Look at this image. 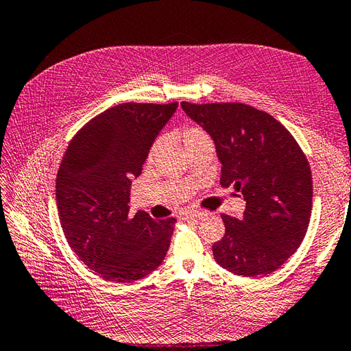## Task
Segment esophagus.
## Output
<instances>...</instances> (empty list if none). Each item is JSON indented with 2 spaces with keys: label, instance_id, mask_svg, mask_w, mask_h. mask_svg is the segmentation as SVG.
<instances>
[{
  "label": "esophagus",
  "instance_id": "34e87169",
  "mask_svg": "<svg viewBox=\"0 0 351 351\" xmlns=\"http://www.w3.org/2000/svg\"><path fill=\"white\" fill-rule=\"evenodd\" d=\"M206 213L204 211H187L185 213V217H196V219H202L205 217Z\"/></svg>",
  "mask_w": 351,
  "mask_h": 351
}]
</instances>
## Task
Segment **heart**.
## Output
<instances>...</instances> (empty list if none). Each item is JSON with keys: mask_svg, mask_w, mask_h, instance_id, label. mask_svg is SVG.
<instances>
[{"mask_svg": "<svg viewBox=\"0 0 351 351\" xmlns=\"http://www.w3.org/2000/svg\"><path fill=\"white\" fill-rule=\"evenodd\" d=\"M202 141H211L210 136H208L206 131H204L202 128H199V126H185L184 131H182V143L185 147H190V146H195L202 143ZM162 145V138H158L152 145L151 149V155H155L156 152L160 151V147Z\"/></svg>", "mask_w": 351, "mask_h": 351, "instance_id": "obj_1", "label": "heart"}]
</instances>
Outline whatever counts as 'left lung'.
I'll use <instances>...</instances> for the list:
<instances>
[{"label":"left lung","instance_id":"8db88e82","mask_svg":"<svg viewBox=\"0 0 351 351\" xmlns=\"http://www.w3.org/2000/svg\"><path fill=\"white\" fill-rule=\"evenodd\" d=\"M210 134L221 162V187L241 191V219L221 214L225 235L214 259L253 278L279 268L299 249L309 226L312 175L306 155L280 122L241 102H181Z\"/></svg>","mask_w":351,"mask_h":351}]
</instances>
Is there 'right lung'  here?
Wrapping results in <instances>:
<instances>
[{"label": "right lung", "mask_w": 351, "mask_h": 351, "mask_svg": "<svg viewBox=\"0 0 351 351\" xmlns=\"http://www.w3.org/2000/svg\"><path fill=\"white\" fill-rule=\"evenodd\" d=\"M178 102H125L88 121L69 141L56 180L58 215L71 249L99 278L132 282L154 271L175 219L130 214L131 180Z\"/></svg>", "instance_id": "right-lung-1"}]
</instances>
